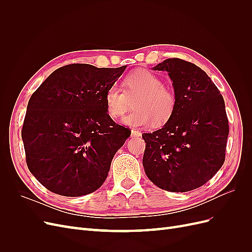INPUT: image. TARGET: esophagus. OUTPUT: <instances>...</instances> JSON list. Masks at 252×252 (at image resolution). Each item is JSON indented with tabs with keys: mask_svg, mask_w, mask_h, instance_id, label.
Instances as JSON below:
<instances>
[{
	"mask_svg": "<svg viewBox=\"0 0 252 252\" xmlns=\"http://www.w3.org/2000/svg\"><path fill=\"white\" fill-rule=\"evenodd\" d=\"M142 135V133H141V131H139V130H134V129H132L131 130V136H141Z\"/></svg>",
	"mask_w": 252,
	"mask_h": 252,
	"instance_id": "34e87169",
	"label": "esophagus"
}]
</instances>
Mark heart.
I'll return each instance as SVG.
<instances>
[{
	"mask_svg": "<svg viewBox=\"0 0 252 252\" xmlns=\"http://www.w3.org/2000/svg\"><path fill=\"white\" fill-rule=\"evenodd\" d=\"M133 102V110L123 119L125 125L147 127L155 122L163 125L168 122L177 109L178 98L174 91L164 86L163 80L148 70H136L123 80V89L111 85L105 91L104 104L109 117H123Z\"/></svg>",
	"mask_w": 252,
	"mask_h": 252,
	"instance_id": "obj_1",
	"label": "heart"
}]
</instances>
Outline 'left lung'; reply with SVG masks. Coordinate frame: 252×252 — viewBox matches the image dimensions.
Listing matches in <instances>:
<instances>
[{
    "instance_id": "1",
    "label": "left lung",
    "mask_w": 252,
    "mask_h": 252,
    "mask_svg": "<svg viewBox=\"0 0 252 252\" xmlns=\"http://www.w3.org/2000/svg\"><path fill=\"white\" fill-rule=\"evenodd\" d=\"M155 70L168 72L178 105L161 129L142 134L145 173L167 191H190L225 162L229 125L224 98L207 73L187 61L167 59Z\"/></svg>"
}]
</instances>
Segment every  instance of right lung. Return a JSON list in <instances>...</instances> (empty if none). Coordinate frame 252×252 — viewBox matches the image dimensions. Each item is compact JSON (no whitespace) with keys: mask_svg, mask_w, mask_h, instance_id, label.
<instances>
[{"mask_svg":"<svg viewBox=\"0 0 252 252\" xmlns=\"http://www.w3.org/2000/svg\"><path fill=\"white\" fill-rule=\"evenodd\" d=\"M126 66L58 68L32 94L22 128L29 171L51 192L82 196L107 178L131 131L106 111L105 91Z\"/></svg>","mask_w":252,"mask_h":252,"instance_id":"obj_1","label":"right lung"}]
</instances>
